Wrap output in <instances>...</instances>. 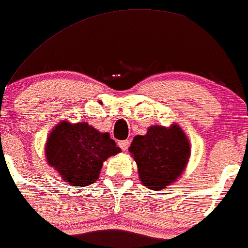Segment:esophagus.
I'll return each mask as SVG.
<instances>
[{
	"mask_svg": "<svg viewBox=\"0 0 248 248\" xmlns=\"http://www.w3.org/2000/svg\"><path fill=\"white\" fill-rule=\"evenodd\" d=\"M118 146L121 147L123 151H126L130 146V141L129 140H121L118 142Z\"/></svg>",
	"mask_w": 248,
	"mask_h": 248,
	"instance_id": "1",
	"label": "esophagus"
}]
</instances>
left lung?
<instances>
[{
  "instance_id": "left-lung-1",
  "label": "left lung",
  "mask_w": 248,
  "mask_h": 248,
  "mask_svg": "<svg viewBox=\"0 0 248 248\" xmlns=\"http://www.w3.org/2000/svg\"><path fill=\"white\" fill-rule=\"evenodd\" d=\"M138 166L141 183L161 190L181 175L190 155L185 132L177 125L151 126L145 136H136L129 148Z\"/></svg>"
}]
</instances>
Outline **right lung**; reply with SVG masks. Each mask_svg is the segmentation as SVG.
<instances>
[{
	"label": "right lung",
	"mask_w": 248,
	"mask_h": 248,
	"mask_svg": "<svg viewBox=\"0 0 248 248\" xmlns=\"http://www.w3.org/2000/svg\"><path fill=\"white\" fill-rule=\"evenodd\" d=\"M48 165L74 187L93 185L103 161L121 152L109 133H101L88 123L62 122L54 127L46 142Z\"/></svg>",
	"instance_id": "right-lung-1"
}]
</instances>
